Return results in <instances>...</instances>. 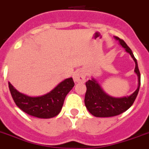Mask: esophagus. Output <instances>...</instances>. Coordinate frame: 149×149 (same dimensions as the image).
I'll list each match as a JSON object with an SVG mask.
<instances>
[{"label": "esophagus", "mask_w": 149, "mask_h": 149, "mask_svg": "<svg viewBox=\"0 0 149 149\" xmlns=\"http://www.w3.org/2000/svg\"><path fill=\"white\" fill-rule=\"evenodd\" d=\"M74 81L75 82H77V83H80V82H84L85 80V74L83 71L79 70L76 73V74L74 75Z\"/></svg>", "instance_id": "34e87169"}]
</instances>
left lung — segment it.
<instances>
[{
	"mask_svg": "<svg viewBox=\"0 0 149 149\" xmlns=\"http://www.w3.org/2000/svg\"><path fill=\"white\" fill-rule=\"evenodd\" d=\"M115 38L118 40L121 46L125 48V51L130 54L132 58L135 61L134 72L138 76V88L130 96L113 97L104 92L99 83H97L94 78L88 80L85 83L87 90L85 96V104L89 112L95 117H112L123 113L133 105L139 90L140 73L136 59L125 41L118 37H115Z\"/></svg>",
	"mask_w": 149,
	"mask_h": 149,
	"instance_id": "obj_1",
	"label": "left lung"
}]
</instances>
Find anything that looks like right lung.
I'll list each match as a JSON object with an SVG mask.
<instances>
[{
  "label": "right lung",
  "mask_w": 149,
  "mask_h": 149,
  "mask_svg": "<svg viewBox=\"0 0 149 149\" xmlns=\"http://www.w3.org/2000/svg\"><path fill=\"white\" fill-rule=\"evenodd\" d=\"M8 84L16 106L25 113L40 118H51L58 116L67 94L75 85L73 78L66 79L50 92L42 96L29 97L18 91L10 82Z\"/></svg>",
  "instance_id": "1"
}]
</instances>
